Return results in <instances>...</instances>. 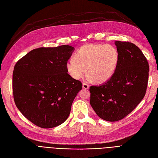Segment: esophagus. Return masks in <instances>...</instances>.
Instances as JSON below:
<instances>
[{"label":"esophagus","mask_w":158,"mask_h":158,"mask_svg":"<svg viewBox=\"0 0 158 158\" xmlns=\"http://www.w3.org/2000/svg\"><path fill=\"white\" fill-rule=\"evenodd\" d=\"M82 88L84 89H88L89 85L86 83V82H83V83H82Z\"/></svg>","instance_id":"34e87169"}]
</instances>
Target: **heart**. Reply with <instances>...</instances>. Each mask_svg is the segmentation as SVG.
I'll return each instance as SVG.
<instances>
[{"mask_svg":"<svg viewBox=\"0 0 158 158\" xmlns=\"http://www.w3.org/2000/svg\"><path fill=\"white\" fill-rule=\"evenodd\" d=\"M73 59L66 63V69L75 79H79L86 72L89 78L97 82L109 80L117 69L118 53L110 45L88 44L82 47Z\"/></svg>","mask_w":158,"mask_h":158,"instance_id":"b5f03b06","label":"heart"}]
</instances>
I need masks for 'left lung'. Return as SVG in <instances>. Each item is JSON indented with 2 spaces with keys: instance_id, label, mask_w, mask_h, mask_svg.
Masks as SVG:
<instances>
[{
  "instance_id": "8db88e82",
  "label": "left lung",
  "mask_w": 158,
  "mask_h": 158,
  "mask_svg": "<svg viewBox=\"0 0 158 158\" xmlns=\"http://www.w3.org/2000/svg\"><path fill=\"white\" fill-rule=\"evenodd\" d=\"M118 53L117 69L103 85L90 86V104L101 118L116 122L129 114L143 98L149 66L145 56L134 44L116 41Z\"/></svg>"
}]
</instances>
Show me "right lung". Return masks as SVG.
<instances>
[{
	"label": "right lung",
	"instance_id": "1",
	"mask_svg": "<svg viewBox=\"0 0 158 158\" xmlns=\"http://www.w3.org/2000/svg\"><path fill=\"white\" fill-rule=\"evenodd\" d=\"M73 51L68 45L36 48L15 66V104L25 117L40 127L49 129L63 123L82 89L81 82L72 78L66 69Z\"/></svg>",
	"mask_w": 158,
	"mask_h": 158
}]
</instances>
